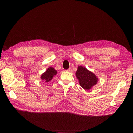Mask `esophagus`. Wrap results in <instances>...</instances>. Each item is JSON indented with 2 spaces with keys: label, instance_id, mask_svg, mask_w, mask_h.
Here are the masks:
<instances>
[{
  "label": "esophagus",
  "instance_id": "esophagus-1",
  "mask_svg": "<svg viewBox=\"0 0 133 133\" xmlns=\"http://www.w3.org/2000/svg\"><path fill=\"white\" fill-rule=\"evenodd\" d=\"M66 71H67V72H70V71H71V68L68 69L67 70H66Z\"/></svg>",
  "mask_w": 133,
  "mask_h": 133
}]
</instances>
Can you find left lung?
Masks as SVG:
<instances>
[{
	"mask_svg": "<svg viewBox=\"0 0 133 133\" xmlns=\"http://www.w3.org/2000/svg\"><path fill=\"white\" fill-rule=\"evenodd\" d=\"M75 75L79 80L80 86L85 90H89L92 88L94 86L97 84L99 80L94 73L82 66L78 67Z\"/></svg>",
	"mask_w": 133,
	"mask_h": 133,
	"instance_id": "1",
	"label": "left lung"
}]
</instances>
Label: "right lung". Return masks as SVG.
I'll return each mask as SVG.
<instances>
[{"mask_svg": "<svg viewBox=\"0 0 133 133\" xmlns=\"http://www.w3.org/2000/svg\"><path fill=\"white\" fill-rule=\"evenodd\" d=\"M57 74V71H56L54 68L52 67H48L46 71L42 74L40 76V79L45 81L48 82L50 81L53 78V76Z\"/></svg>", "mask_w": 133, "mask_h": 133, "instance_id": "obj_1", "label": "right lung"}]
</instances>
